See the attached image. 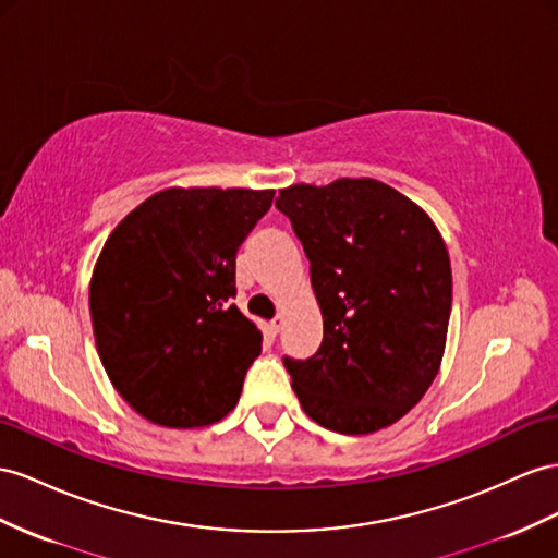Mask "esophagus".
Masks as SVG:
<instances>
[{
	"label": "esophagus",
	"mask_w": 558,
	"mask_h": 558,
	"mask_svg": "<svg viewBox=\"0 0 558 558\" xmlns=\"http://www.w3.org/2000/svg\"><path fill=\"white\" fill-rule=\"evenodd\" d=\"M280 327H282V320H280V318H274V320L268 323L266 330H268V335H270V337H276V335L280 332Z\"/></svg>",
	"instance_id": "esophagus-1"
}]
</instances>
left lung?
Instances as JSON below:
<instances>
[{
	"mask_svg": "<svg viewBox=\"0 0 558 558\" xmlns=\"http://www.w3.org/2000/svg\"><path fill=\"white\" fill-rule=\"evenodd\" d=\"M311 264L323 341L306 361L284 355L306 415L339 434L401 420L432 387L446 349L452 274L426 214L375 179L280 191Z\"/></svg>",
	"mask_w": 558,
	"mask_h": 558,
	"instance_id": "obj_1",
	"label": "left lung"
}]
</instances>
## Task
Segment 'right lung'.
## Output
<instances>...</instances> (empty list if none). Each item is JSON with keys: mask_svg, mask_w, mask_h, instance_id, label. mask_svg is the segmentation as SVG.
<instances>
[{"mask_svg": "<svg viewBox=\"0 0 558 558\" xmlns=\"http://www.w3.org/2000/svg\"><path fill=\"white\" fill-rule=\"evenodd\" d=\"M274 195L167 189L106 240L89 288L96 349L153 424L207 426L235 408L262 353V332L233 304L235 256Z\"/></svg>", "mask_w": 558, "mask_h": 558, "instance_id": "add662e5", "label": "right lung"}]
</instances>
